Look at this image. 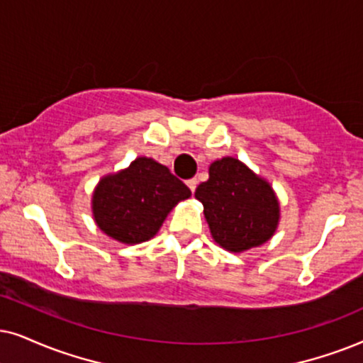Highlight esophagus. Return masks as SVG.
Masks as SVG:
<instances>
[{"label":"esophagus","mask_w":363,"mask_h":363,"mask_svg":"<svg viewBox=\"0 0 363 363\" xmlns=\"http://www.w3.org/2000/svg\"><path fill=\"white\" fill-rule=\"evenodd\" d=\"M186 184H187V187H189V189H191L192 194H194V191H196V187H197V179H189V181H187Z\"/></svg>","instance_id":"1"}]
</instances>
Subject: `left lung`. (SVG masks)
<instances>
[{
	"label": "left lung",
	"mask_w": 363,
	"mask_h": 363,
	"mask_svg": "<svg viewBox=\"0 0 363 363\" xmlns=\"http://www.w3.org/2000/svg\"><path fill=\"white\" fill-rule=\"evenodd\" d=\"M204 206L211 236L229 253L258 247L272 240L279 224L274 189L236 157L211 162L209 179L194 192Z\"/></svg>",
	"instance_id": "8db88e82"
}]
</instances>
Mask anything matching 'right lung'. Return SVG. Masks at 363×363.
Segmentation results:
<instances>
[{"label": "right lung", "instance_id": "obj_1", "mask_svg": "<svg viewBox=\"0 0 363 363\" xmlns=\"http://www.w3.org/2000/svg\"><path fill=\"white\" fill-rule=\"evenodd\" d=\"M191 197L184 182L152 157L107 174L91 192V214L100 231L122 245H139L157 235L167 214Z\"/></svg>", "mask_w": 363, "mask_h": 363}]
</instances>
